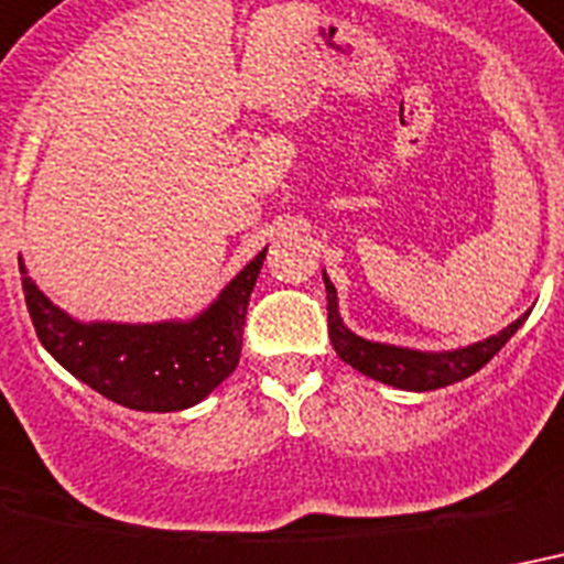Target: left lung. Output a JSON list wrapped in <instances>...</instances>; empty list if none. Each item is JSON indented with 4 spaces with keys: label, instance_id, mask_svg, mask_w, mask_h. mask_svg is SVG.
Instances as JSON below:
<instances>
[{
    "label": "left lung",
    "instance_id": "left-lung-1",
    "mask_svg": "<svg viewBox=\"0 0 564 564\" xmlns=\"http://www.w3.org/2000/svg\"><path fill=\"white\" fill-rule=\"evenodd\" d=\"M326 312H329V338L335 352L341 356L347 365L361 370L365 377L379 379L386 386L403 388V391H435V388L453 386L462 379L474 377L479 368H486L488 361L495 359L500 347L512 338L518 326L527 321V314L518 317L512 326H506L500 335H491L486 341L470 344L462 350L453 352H421V350H403V347H388V344L365 341L359 335H352L341 323L338 314V296L335 285L326 279Z\"/></svg>",
    "mask_w": 564,
    "mask_h": 564
}]
</instances>
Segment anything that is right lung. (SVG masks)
<instances>
[{
	"label": "right lung",
	"instance_id": "add662e5",
	"mask_svg": "<svg viewBox=\"0 0 564 564\" xmlns=\"http://www.w3.org/2000/svg\"><path fill=\"white\" fill-rule=\"evenodd\" d=\"M264 256L268 250L191 323H78L52 305L29 276H23L25 308L43 347L85 386L126 409L178 412L212 394L238 368L247 303Z\"/></svg>",
	"mask_w": 564,
	"mask_h": 564
}]
</instances>
